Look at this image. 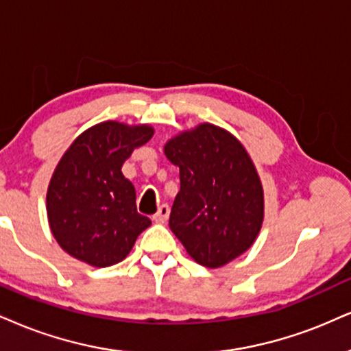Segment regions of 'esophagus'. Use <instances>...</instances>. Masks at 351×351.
<instances>
[{
	"mask_svg": "<svg viewBox=\"0 0 351 351\" xmlns=\"http://www.w3.org/2000/svg\"><path fill=\"white\" fill-rule=\"evenodd\" d=\"M169 213H171V210H169V206H167V205H161V206H159V208H158V213L153 215V221L158 223V224L166 223L167 218H169Z\"/></svg>",
	"mask_w": 351,
	"mask_h": 351,
	"instance_id": "obj_1",
	"label": "esophagus"
}]
</instances>
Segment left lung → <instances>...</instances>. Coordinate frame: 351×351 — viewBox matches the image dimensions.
Masks as SVG:
<instances>
[{"label": "left lung", "mask_w": 351, "mask_h": 351, "mask_svg": "<svg viewBox=\"0 0 351 351\" xmlns=\"http://www.w3.org/2000/svg\"><path fill=\"white\" fill-rule=\"evenodd\" d=\"M180 190L169 228L197 263L219 268L250 249L263 223V187L252 159L228 130L198 123L164 145Z\"/></svg>", "instance_id": "left-lung-1"}]
</instances>
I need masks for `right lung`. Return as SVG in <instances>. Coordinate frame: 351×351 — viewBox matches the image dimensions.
Instances as JSON below:
<instances>
[{
  "label": "right lung",
  "mask_w": 351,
  "mask_h": 351,
  "mask_svg": "<svg viewBox=\"0 0 351 351\" xmlns=\"http://www.w3.org/2000/svg\"><path fill=\"white\" fill-rule=\"evenodd\" d=\"M154 135L148 123L107 120L84 130L64 151L47 190V218L58 245L93 267L122 262L151 219L136 211L122 166Z\"/></svg>",
  "instance_id": "obj_1"
}]
</instances>
